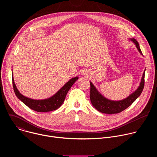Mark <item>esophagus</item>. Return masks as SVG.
<instances>
[{"instance_id":"esophagus-1","label":"esophagus","mask_w":157,"mask_h":157,"mask_svg":"<svg viewBox=\"0 0 157 157\" xmlns=\"http://www.w3.org/2000/svg\"><path fill=\"white\" fill-rule=\"evenodd\" d=\"M84 74V75H85V73H83Z\"/></svg>"}]
</instances>
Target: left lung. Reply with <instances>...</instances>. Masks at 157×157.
<instances>
[{"label":"left lung","instance_id":"8db88e82","mask_svg":"<svg viewBox=\"0 0 157 157\" xmlns=\"http://www.w3.org/2000/svg\"><path fill=\"white\" fill-rule=\"evenodd\" d=\"M130 40L136 44L137 50L142 55L138 41L134 38H130ZM145 70L142 75L140 85L137 90L127 98L121 101H112L105 98L98 91L93 84L90 82V99L92 105L100 113L108 114H117L126 109L140 96L143 91L145 83Z\"/></svg>","mask_w":157,"mask_h":157}]
</instances>
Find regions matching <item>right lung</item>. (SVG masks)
Instances as JSON below:
<instances>
[{"label": "right lung", "instance_id": "right-lung-1", "mask_svg": "<svg viewBox=\"0 0 157 157\" xmlns=\"http://www.w3.org/2000/svg\"><path fill=\"white\" fill-rule=\"evenodd\" d=\"M12 76V83L13 91L17 96V97L22 102L24 103L27 106H28L31 109L35 110L36 112H41V113H44V112H50L52 110H55L58 109L63 103L66 96L68 93L72 85L76 82V80L78 79V77H75L71 79L68 82H67L53 96L41 100H36L32 99L31 98H27L22 95L17 89L16 85L14 82L13 73Z\"/></svg>", "mask_w": 157, "mask_h": 157}]
</instances>
